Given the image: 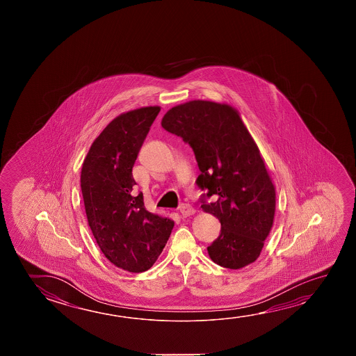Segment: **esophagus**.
I'll use <instances>...</instances> for the list:
<instances>
[{
  "label": "esophagus",
  "mask_w": 356,
  "mask_h": 356,
  "mask_svg": "<svg viewBox=\"0 0 356 356\" xmlns=\"http://www.w3.org/2000/svg\"><path fill=\"white\" fill-rule=\"evenodd\" d=\"M180 212L182 217H188V216H191L195 213V209H193L191 204H182L180 206Z\"/></svg>",
  "instance_id": "obj_1"
}]
</instances>
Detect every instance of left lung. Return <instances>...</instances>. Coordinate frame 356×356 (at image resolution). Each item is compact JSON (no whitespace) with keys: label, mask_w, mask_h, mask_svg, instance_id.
<instances>
[{"label":"left lung","mask_w":356,"mask_h":356,"mask_svg":"<svg viewBox=\"0 0 356 356\" xmlns=\"http://www.w3.org/2000/svg\"><path fill=\"white\" fill-rule=\"evenodd\" d=\"M161 125L193 147L201 207L221 222V234L207 247L211 259L229 269L254 262L273 226L275 190L238 111L193 100L171 108Z\"/></svg>","instance_id":"8db88e82"}]
</instances>
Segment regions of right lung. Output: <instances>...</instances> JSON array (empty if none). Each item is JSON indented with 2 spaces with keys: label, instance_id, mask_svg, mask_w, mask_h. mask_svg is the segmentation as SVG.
<instances>
[{
  "label": "right lung",
  "instance_id": "right-lung-1",
  "mask_svg": "<svg viewBox=\"0 0 356 356\" xmlns=\"http://www.w3.org/2000/svg\"><path fill=\"white\" fill-rule=\"evenodd\" d=\"M160 106H145L111 120L90 146L81 174L88 225L104 256L119 268H152L174 228L135 195L133 166Z\"/></svg>",
  "mask_w": 356,
  "mask_h": 356
}]
</instances>
